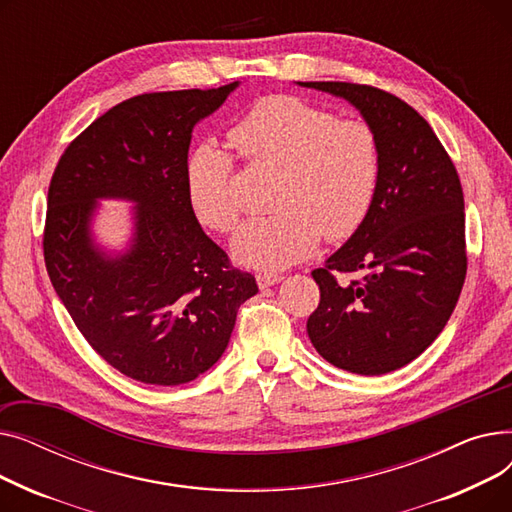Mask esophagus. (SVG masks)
<instances>
[{"label": "esophagus", "mask_w": 512, "mask_h": 512, "mask_svg": "<svg viewBox=\"0 0 512 512\" xmlns=\"http://www.w3.org/2000/svg\"><path fill=\"white\" fill-rule=\"evenodd\" d=\"M282 280H284V278L278 276V274H259V276H257V284H259L261 290L270 288V286H274V284H280Z\"/></svg>", "instance_id": "esophagus-1"}]
</instances>
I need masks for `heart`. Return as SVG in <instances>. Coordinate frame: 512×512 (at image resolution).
<instances>
[{
    "mask_svg": "<svg viewBox=\"0 0 512 512\" xmlns=\"http://www.w3.org/2000/svg\"><path fill=\"white\" fill-rule=\"evenodd\" d=\"M232 141L251 164L280 170L270 218L251 220L232 238L240 265L280 272L307 259L321 234L351 238L367 220L380 184V143L357 120H338L303 99H261L232 128ZM186 193L199 222L218 232L236 226L234 161L226 149L203 143L186 159Z\"/></svg>",
    "mask_w": 512,
    "mask_h": 512,
    "instance_id": "heart-1",
    "label": "heart"
}]
</instances>
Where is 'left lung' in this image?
I'll use <instances>...</instances> for the list:
<instances>
[{
    "label": "left lung",
    "mask_w": 512,
    "mask_h": 512,
    "mask_svg": "<svg viewBox=\"0 0 512 512\" xmlns=\"http://www.w3.org/2000/svg\"><path fill=\"white\" fill-rule=\"evenodd\" d=\"M351 103L380 143V184L363 226L313 270L321 299L307 321L334 367L382 375L417 359L444 330L467 274L459 174L402 99L367 85L297 83ZM334 271H365L338 285Z\"/></svg>",
    "instance_id": "1"
}]
</instances>
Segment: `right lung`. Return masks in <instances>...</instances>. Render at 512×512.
Wrapping results in <instances>:
<instances>
[{
	"label": "right lung",
	"mask_w": 512,
	"mask_h": 512,
	"mask_svg": "<svg viewBox=\"0 0 512 512\" xmlns=\"http://www.w3.org/2000/svg\"><path fill=\"white\" fill-rule=\"evenodd\" d=\"M238 85L118 103L70 143L49 184L51 284L95 351L143 384L180 386L218 363L259 290L203 232L184 178L193 128ZM101 200L135 205L120 250L94 236Z\"/></svg>",
	"instance_id": "obj_1"
}]
</instances>
